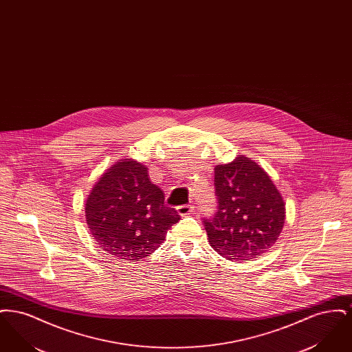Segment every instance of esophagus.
Masks as SVG:
<instances>
[{
	"instance_id": "esophagus-1",
	"label": "esophagus",
	"mask_w": 352,
	"mask_h": 352,
	"mask_svg": "<svg viewBox=\"0 0 352 352\" xmlns=\"http://www.w3.org/2000/svg\"><path fill=\"white\" fill-rule=\"evenodd\" d=\"M177 211L181 217H187L190 215L192 211H194V207L191 204H184V206H178L177 207Z\"/></svg>"
}]
</instances>
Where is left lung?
Returning a JSON list of instances; mask_svg holds the SVG:
<instances>
[{"mask_svg":"<svg viewBox=\"0 0 352 352\" xmlns=\"http://www.w3.org/2000/svg\"><path fill=\"white\" fill-rule=\"evenodd\" d=\"M218 212L204 219L210 245L227 260L263 256L283 232L285 201L268 173L245 155L215 166Z\"/></svg>","mask_w":352,"mask_h":352,"instance_id":"obj_1","label":"left lung"}]
</instances>
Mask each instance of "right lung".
<instances>
[{"instance_id": "right-lung-1", "label": "right lung", "mask_w": 352, "mask_h": 352, "mask_svg": "<svg viewBox=\"0 0 352 352\" xmlns=\"http://www.w3.org/2000/svg\"><path fill=\"white\" fill-rule=\"evenodd\" d=\"M84 211L92 239L121 261L151 254L181 219L165 204L164 191L151 184L148 166L132 158L118 160L101 174Z\"/></svg>"}]
</instances>
